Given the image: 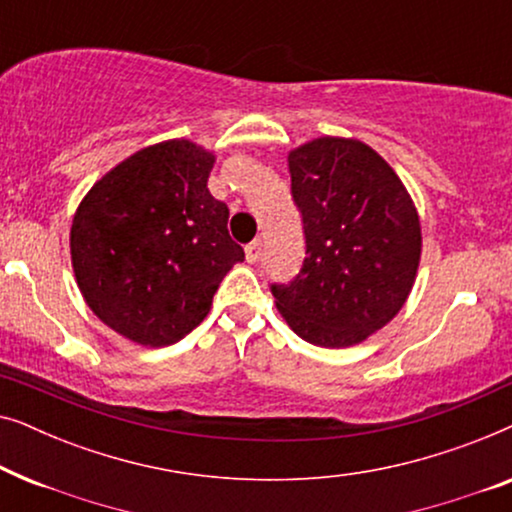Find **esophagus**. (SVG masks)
Instances as JSON below:
<instances>
[{
	"instance_id": "34e87169",
	"label": "esophagus",
	"mask_w": 512,
	"mask_h": 512,
	"mask_svg": "<svg viewBox=\"0 0 512 512\" xmlns=\"http://www.w3.org/2000/svg\"><path fill=\"white\" fill-rule=\"evenodd\" d=\"M261 251H263V244H261V240L249 242L247 247H244V254H247V261H249V263H256L258 258H261Z\"/></svg>"
}]
</instances>
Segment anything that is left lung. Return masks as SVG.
<instances>
[{
  "instance_id": "left-lung-1",
  "label": "left lung",
  "mask_w": 512,
  "mask_h": 512,
  "mask_svg": "<svg viewBox=\"0 0 512 512\" xmlns=\"http://www.w3.org/2000/svg\"><path fill=\"white\" fill-rule=\"evenodd\" d=\"M289 172L305 261L293 282L272 284L277 310L312 345H359L396 317L415 284V202L394 167L359 139H312L289 151Z\"/></svg>"
}]
</instances>
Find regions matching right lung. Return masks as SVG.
Masks as SVG:
<instances>
[{
  "mask_svg": "<svg viewBox=\"0 0 512 512\" xmlns=\"http://www.w3.org/2000/svg\"><path fill=\"white\" fill-rule=\"evenodd\" d=\"M214 153L170 139L132 153L86 193L69 233L72 268L95 317L144 347H167L209 314L244 249L207 188Z\"/></svg>",
  "mask_w": 512,
  "mask_h": 512,
  "instance_id": "1",
  "label": "right lung"
}]
</instances>
